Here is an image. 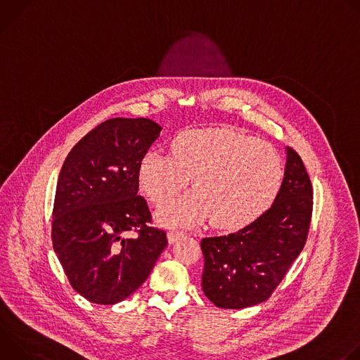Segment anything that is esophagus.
Here are the masks:
<instances>
[{"mask_svg":"<svg viewBox=\"0 0 360 360\" xmlns=\"http://www.w3.org/2000/svg\"><path fill=\"white\" fill-rule=\"evenodd\" d=\"M185 233L182 232V231H175V229H172V231H169L168 232V240H169V243H174V242H176L179 238H182Z\"/></svg>","mask_w":360,"mask_h":360,"instance_id":"obj_1","label":"esophagus"}]
</instances>
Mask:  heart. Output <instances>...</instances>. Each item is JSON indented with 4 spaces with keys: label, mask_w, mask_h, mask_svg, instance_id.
Returning a JSON list of instances; mask_svg holds the SVG:
<instances>
[{
    "label": "heart",
    "mask_w": 360,
    "mask_h": 360,
    "mask_svg": "<svg viewBox=\"0 0 360 360\" xmlns=\"http://www.w3.org/2000/svg\"><path fill=\"white\" fill-rule=\"evenodd\" d=\"M172 152L148 150L138 167L139 188L155 205L169 202L193 176L196 191L158 212L164 224L191 225L211 218L215 228H240L271 207L282 184L278 152L233 129L182 131Z\"/></svg>",
    "instance_id": "b5f03b06"
}]
</instances>
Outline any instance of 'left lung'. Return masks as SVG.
<instances>
[{
	"mask_svg": "<svg viewBox=\"0 0 360 360\" xmlns=\"http://www.w3.org/2000/svg\"><path fill=\"white\" fill-rule=\"evenodd\" d=\"M312 208L309 175L288 146L285 176L272 207L238 232L200 240L203 293L224 309L269 299L306 243Z\"/></svg>",
	"mask_w": 360,
	"mask_h": 360,
	"instance_id": "obj_1",
	"label": "left lung"
}]
</instances>
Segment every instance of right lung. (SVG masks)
Here are the masks:
<instances>
[{
  "label": "right lung",
  "mask_w": 360,
  "mask_h": 360,
  "mask_svg": "<svg viewBox=\"0 0 360 360\" xmlns=\"http://www.w3.org/2000/svg\"><path fill=\"white\" fill-rule=\"evenodd\" d=\"M161 129L148 118L108 120L61 168L51 236L71 286L92 303L132 295L168 245L165 231L149 226L148 203L138 195L139 161Z\"/></svg>",
  "instance_id": "right-lung-1"
}]
</instances>
